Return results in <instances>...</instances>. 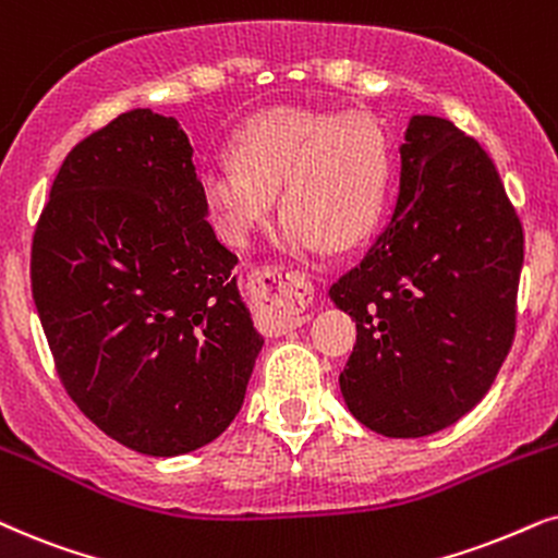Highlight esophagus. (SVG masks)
I'll return each mask as SVG.
<instances>
[{
	"label": "esophagus",
	"mask_w": 558,
	"mask_h": 558,
	"mask_svg": "<svg viewBox=\"0 0 558 558\" xmlns=\"http://www.w3.org/2000/svg\"><path fill=\"white\" fill-rule=\"evenodd\" d=\"M262 317L277 328H300L310 320L307 305L313 302V284L305 274L287 269H266L251 281Z\"/></svg>",
	"instance_id": "1"
}]
</instances>
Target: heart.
Masks as SVG:
<instances>
[{
	"mask_svg": "<svg viewBox=\"0 0 558 558\" xmlns=\"http://www.w3.org/2000/svg\"><path fill=\"white\" fill-rule=\"evenodd\" d=\"M233 161H207L199 190L217 233L248 245L281 192L279 245L313 253L349 248L379 215L387 182V143L379 125L359 112L274 107L235 137Z\"/></svg>",
	"mask_w": 558,
	"mask_h": 558,
	"instance_id": "b5f03b06",
	"label": "heart"
}]
</instances>
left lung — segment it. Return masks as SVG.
<instances>
[{"instance_id":"left-lung-1","label":"left lung","mask_w":558,"mask_h":558,"mask_svg":"<svg viewBox=\"0 0 558 558\" xmlns=\"http://www.w3.org/2000/svg\"><path fill=\"white\" fill-rule=\"evenodd\" d=\"M523 228L495 163L453 122L412 114L385 230L330 302L356 320L345 408L387 438L464 417L515 336Z\"/></svg>"}]
</instances>
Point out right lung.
<instances>
[{
	"label": "right lung",
	"instance_id": "add662e5",
	"mask_svg": "<svg viewBox=\"0 0 558 558\" xmlns=\"http://www.w3.org/2000/svg\"><path fill=\"white\" fill-rule=\"evenodd\" d=\"M192 156L171 114H118L61 163L33 238V300L63 387L146 456L213 444L264 349Z\"/></svg>",
	"mask_w": 558,
	"mask_h": 558
}]
</instances>
